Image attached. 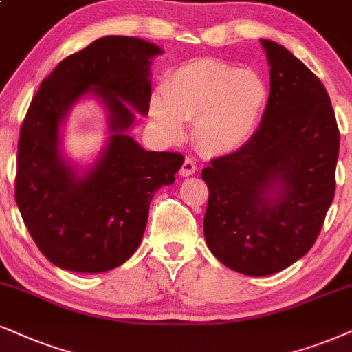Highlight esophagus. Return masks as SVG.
<instances>
[{
	"label": "esophagus",
	"instance_id": "obj_1",
	"mask_svg": "<svg viewBox=\"0 0 352 352\" xmlns=\"http://www.w3.org/2000/svg\"><path fill=\"white\" fill-rule=\"evenodd\" d=\"M195 172H197V161L191 157H186L184 166H182V168H180V175L190 177V175H193Z\"/></svg>",
	"mask_w": 352,
	"mask_h": 352
}]
</instances>
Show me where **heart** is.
Instances as JSON below:
<instances>
[{"instance_id":"obj_1","label":"heart","mask_w":352,"mask_h":352,"mask_svg":"<svg viewBox=\"0 0 352 352\" xmlns=\"http://www.w3.org/2000/svg\"><path fill=\"white\" fill-rule=\"evenodd\" d=\"M268 102V87L253 69L203 58L182 65L151 102V117L172 140L195 120V140L204 153L229 154L255 131Z\"/></svg>"}]
</instances>
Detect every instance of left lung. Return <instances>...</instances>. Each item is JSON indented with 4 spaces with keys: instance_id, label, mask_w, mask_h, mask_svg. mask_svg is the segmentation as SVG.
I'll return each instance as SVG.
<instances>
[{
    "instance_id": "left-lung-1",
    "label": "left lung",
    "mask_w": 352,
    "mask_h": 352,
    "mask_svg": "<svg viewBox=\"0 0 352 352\" xmlns=\"http://www.w3.org/2000/svg\"><path fill=\"white\" fill-rule=\"evenodd\" d=\"M270 97L253 136L212 159L204 239L247 276L286 270L312 248L335 197L340 130L322 81L287 48L261 38Z\"/></svg>"
}]
</instances>
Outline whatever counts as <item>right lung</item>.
Listing matches in <instances>:
<instances>
[{"label":"right lung","instance_id":"1","mask_svg":"<svg viewBox=\"0 0 352 352\" xmlns=\"http://www.w3.org/2000/svg\"><path fill=\"white\" fill-rule=\"evenodd\" d=\"M162 48L107 35L65 58L40 84L17 144L16 203L40 252L58 268L104 273L143 240L154 193L175 182L179 153L146 151L128 135L149 112L151 63ZM86 95L104 107L109 140L82 174L60 153V124Z\"/></svg>","mask_w":352,"mask_h":352}]
</instances>
